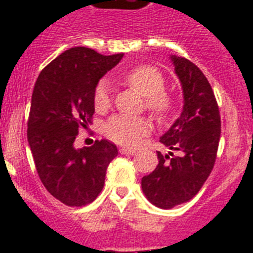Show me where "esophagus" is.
Listing matches in <instances>:
<instances>
[{"label": "esophagus", "mask_w": 253, "mask_h": 253, "mask_svg": "<svg viewBox=\"0 0 253 253\" xmlns=\"http://www.w3.org/2000/svg\"><path fill=\"white\" fill-rule=\"evenodd\" d=\"M119 152H121L122 155H134L135 150H132V148H125V147H122V148L119 150Z\"/></svg>", "instance_id": "34e87169"}]
</instances>
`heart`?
Instances as JSON below:
<instances>
[{
    "mask_svg": "<svg viewBox=\"0 0 253 253\" xmlns=\"http://www.w3.org/2000/svg\"><path fill=\"white\" fill-rule=\"evenodd\" d=\"M123 83L144 95L146 107L158 118H166L172 109V98L164 91L166 80L163 73L152 65H139L123 76ZM93 102L97 111L110 106V91L106 83L95 86ZM150 122L142 117L114 115L103 126V134L114 143L132 147L150 132Z\"/></svg>",
    "mask_w": 253,
    "mask_h": 253,
    "instance_id": "heart-1",
    "label": "heart"
}]
</instances>
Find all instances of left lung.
Wrapping results in <instances>:
<instances>
[{
  "label": "left lung",
  "mask_w": 253,
  "mask_h": 253,
  "mask_svg": "<svg viewBox=\"0 0 253 253\" xmlns=\"http://www.w3.org/2000/svg\"><path fill=\"white\" fill-rule=\"evenodd\" d=\"M170 60L181 81L184 107L160 142L181 155L158 152V167L142 178L143 193L160 209L188 202L200 192L214 168L220 138L219 107L208 79L185 57L173 55Z\"/></svg>",
  "instance_id": "left-lung-1"
}]
</instances>
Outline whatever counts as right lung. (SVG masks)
Here are the masks:
<instances>
[{"label":"right lung","mask_w":253,"mask_h":253,"mask_svg":"<svg viewBox=\"0 0 253 253\" xmlns=\"http://www.w3.org/2000/svg\"><path fill=\"white\" fill-rule=\"evenodd\" d=\"M123 53L105 56L73 47L52 60L38 77L31 97L27 140L42 184L56 200L79 208L97 198L106 169L118 155L115 144L95 140L76 150L81 127L91 123L95 86Z\"/></svg>","instance_id":"1"}]
</instances>
